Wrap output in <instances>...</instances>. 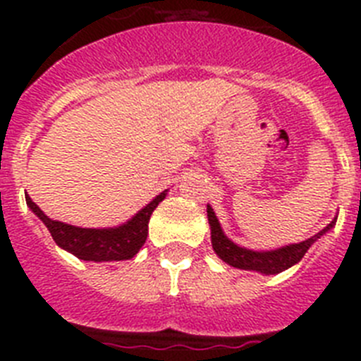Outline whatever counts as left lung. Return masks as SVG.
Here are the masks:
<instances>
[{"label":"left lung","instance_id":"obj_1","mask_svg":"<svg viewBox=\"0 0 361 361\" xmlns=\"http://www.w3.org/2000/svg\"><path fill=\"white\" fill-rule=\"evenodd\" d=\"M336 219L334 216L331 220L329 226H325L322 231H318L317 235H312L311 238L304 242H298V244H289L282 245V247H276V250H267V251H257V250H247V247H242V245L235 244L231 238L226 237V233L222 231V226H220L219 219H216L215 212L208 204V222L209 229H212V245L213 251L216 253V257L226 262L228 266L237 267V269L244 271H257L260 275H279L282 271L289 269L295 264H298L302 260L307 250L311 247L318 238H322L325 233H329L331 229L336 224Z\"/></svg>","mask_w":361,"mask_h":361}]
</instances>
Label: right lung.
<instances>
[{"label": "right lung", "instance_id": "obj_1", "mask_svg": "<svg viewBox=\"0 0 361 361\" xmlns=\"http://www.w3.org/2000/svg\"><path fill=\"white\" fill-rule=\"evenodd\" d=\"M166 195L168 190L149 200L132 219L114 228H79V226L66 224L44 215L28 195L25 199L30 212L49 228L50 235L61 250L86 262H119L133 258L145 245L148 237L149 216L153 209L166 199Z\"/></svg>", "mask_w": 361, "mask_h": 361}]
</instances>
